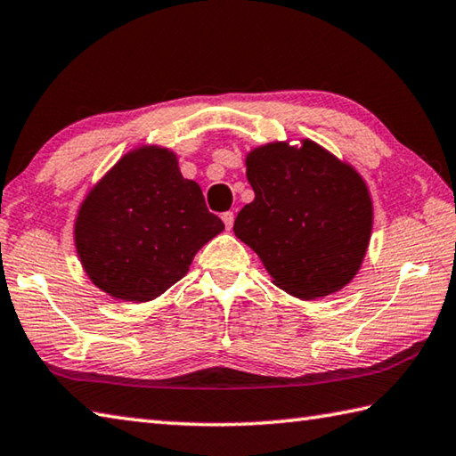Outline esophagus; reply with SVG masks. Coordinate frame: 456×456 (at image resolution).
<instances>
[{"mask_svg":"<svg viewBox=\"0 0 456 456\" xmlns=\"http://www.w3.org/2000/svg\"><path fill=\"white\" fill-rule=\"evenodd\" d=\"M221 219H223V223H225V227L231 229V227H233V223H235V213L233 211H225L221 216Z\"/></svg>","mask_w":456,"mask_h":456,"instance_id":"34e87169","label":"esophagus"}]
</instances>
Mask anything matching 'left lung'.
Segmentation results:
<instances>
[{"label":"left lung","mask_w":456,"mask_h":456,"mask_svg":"<svg viewBox=\"0 0 456 456\" xmlns=\"http://www.w3.org/2000/svg\"><path fill=\"white\" fill-rule=\"evenodd\" d=\"M255 200L233 231L261 258L273 282L302 300L350 284L363 263L373 203L352 164L316 142H269L245 158Z\"/></svg>","instance_id":"1"}]
</instances>
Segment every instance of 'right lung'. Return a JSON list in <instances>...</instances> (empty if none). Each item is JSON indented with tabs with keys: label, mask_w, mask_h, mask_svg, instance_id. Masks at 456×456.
Returning <instances> with one entry per match:
<instances>
[{
	"label": "right lung",
	"mask_w": 456,
	"mask_h": 456,
	"mask_svg": "<svg viewBox=\"0 0 456 456\" xmlns=\"http://www.w3.org/2000/svg\"><path fill=\"white\" fill-rule=\"evenodd\" d=\"M225 229L185 180L175 151L130 150L80 203L75 248L96 289L124 302H150L190 271L193 256Z\"/></svg>",
	"instance_id": "right-lung-1"
}]
</instances>
